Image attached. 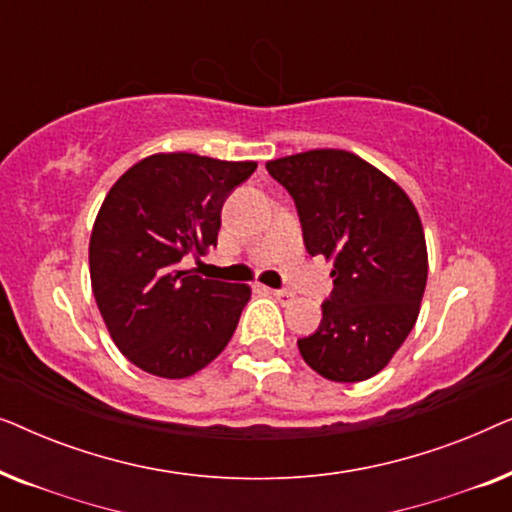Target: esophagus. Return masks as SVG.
<instances>
[{
	"instance_id": "34e87169",
	"label": "esophagus",
	"mask_w": 512,
	"mask_h": 512,
	"mask_svg": "<svg viewBox=\"0 0 512 512\" xmlns=\"http://www.w3.org/2000/svg\"><path fill=\"white\" fill-rule=\"evenodd\" d=\"M270 293H272V296H275L282 305H289L291 300L296 298V293H291V291H275V289H270Z\"/></svg>"
}]
</instances>
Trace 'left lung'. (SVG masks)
Here are the masks:
<instances>
[{
    "mask_svg": "<svg viewBox=\"0 0 512 512\" xmlns=\"http://www.w3.org/2000/svg\"><path fill=\"white\" fill-rule=\"evenodd\" d=\"M296 202L310 256L333 263L321 324L300 356L331 382L380 373L419 317L429 275L424 228L408 193L356 153L314 149L268 160Z\"/></svg>",
    "mask_w": 512,
    "mask_h": 512,
    "instance_id": "8db88e82",
    "label": "left lung"
}]
</instances>
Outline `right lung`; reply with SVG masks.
Segmentation results:
<instances>
[{
	"instance_id": "add662e5",
	"label": "right lung",
	"mask_w": 512,
	"mask_h": 512,
	"mask_svg": "<svg viewBox=\"0 0 512 512\" xmlns=\"http://www.w3.org/2000/svg\"><path fill=\"white\" fill-rule=\"evenodd\" d=\"M254 160L153 153L111 186L90 235V284L107 331L144 373L181 380L233 338L251 289L202 279L181 258L216 247L228 193Z\"/></svg>"
}]
</instances>
